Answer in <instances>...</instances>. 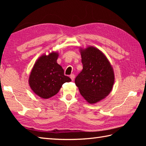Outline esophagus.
Masks as SVG:
<instances>
[{"instance_id":"34e87169","label":"esophagus","mask_w":146,"mask_h":146,"mask_svg":"<svg viewBox=\"0 0 146 146\" xmlns=\"http://www.w3.org/2000/svg\"><path fill=\"white\" fill-rule=\"evenodd\" d=\"M75 75H74V74H71V75L70 76V77L71 78V80H72V81H73L74 80V78H75Z\"/></svg>"}]
</instances>
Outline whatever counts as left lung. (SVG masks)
Wrapping results in <instances>:
<instances>
[{"label":"left lung","instance_id":"8db88e82","mask_svg":"<svg viewBox=\"0 0 146 146\" xmlns=\"http://www.w3.org/2000/svg\"><path fill=\"white\" fill-rule=\"evenodd\" d=\"M80 51L83 70L75 78V84L86 101L95 104L111 92L114 83L113 71L99 49L88 47Z\"/></svg>","mask_w":146,"mask_h":146}]
</instances>
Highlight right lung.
<instances>
[{"label": "right lung", "mask_w": 146, "mask_h": 146, "mask_svg": "<svg viewBox=\"0 0 146 146\" xmlns=\"http://www.w3.org/2000/svg\"><path fill=\"white\" fill-rule=\"evenodd\" d=\"M58 54L52 52L40 57L31 73L29 79L32 90L42 98H49L58 93L63 83L71 81L64 75V70L57 63Z\"/></svg>", "instance_id": "add662e5"}]
</instances>
